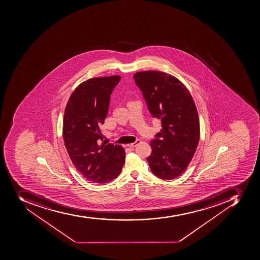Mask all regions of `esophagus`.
<instances>
[{
    "mask_svg": "<svg viewBox=\"0 0 260 260\" xmlns=\"http://www.w3.org/2000/svg\"><path fill=\"white\" fill-rule=\"evenodd\" d=\"M141 143V141H140L139 139L137 140L135 142H133V143L132 144H128L127 145V146L128 147L132 148V147H135V146H137V145H138V144Z\"/></svg>",
    "mask_w": 260,
    "mask_h": 260,
    "instance_id": "1",
    "label": "esophagus"
}]
</instances>
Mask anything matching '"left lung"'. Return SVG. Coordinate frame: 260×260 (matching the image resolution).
Returning <instances> with one entry per match:
<instances>
[{"mask_svg":"<svg viewBox=\"0 0 260 260\" xmlns=\"http://www.w3.org/2000/svg\"><path fill=\"white\" fill-rule=\"evenodd\" d=\"M153 118L160 119V132L150 142L147 157L151 171L161 179L182 175L194 156L200 140V122L192 96L183 83L160 71L133 75Z\"/></svg>","mask_w":260,"mask_h":260,"instance_id":"obj_1","label":"left lung"}]
</instances>
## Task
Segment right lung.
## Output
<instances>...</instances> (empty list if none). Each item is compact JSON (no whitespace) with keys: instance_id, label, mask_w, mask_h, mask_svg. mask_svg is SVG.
<instances>
[{"instance_id":"obj_1","label":"right lung","mask_w":260,"mask_h":260,"mask_svg":"<svg viewBox=\"0 0 260 260\" xmlns=\"http://www.w3.org/2000/svg\"><path fill=\"white\" fill-rule=\"evenodd\" d=\"M121 77L94 78L78 85L66 105L63 138L68 154L79 173L92 183L103 184L118 177L124 165L125 150L103 142L110 95Z\"/></svg>"}]
</instances>
